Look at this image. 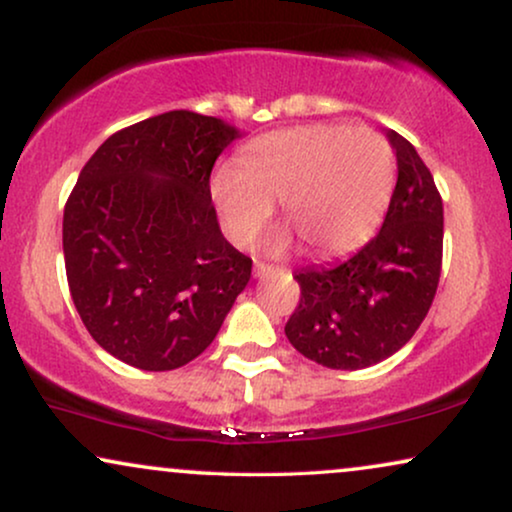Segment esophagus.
I'll return each mask as SVG.
<instances>
[{
	"instance_id": "esophagus-1",
	"label": "esophagus",
	"mask_w": 512,
	"mask_h": 512,
	"mask_svg": "<svg viewBox=\"0 0 512 512\" xmlns=\"http://www.w3.org/2000/svg\"><path fill=\"white\" fill-rule=\"evenodd\" d=\"M274 271H278V269H274V267H271V264H264V262H255V276H257V278H264V276L274 274Z\"/></svg>"
}]
</instances>
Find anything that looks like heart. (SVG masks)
<instances>
[{
	"label": "heart",
	"instance_id": "b5f03b06",
	"mask_svg": "<svg viewBox=\"0 0 512 512\" xmlns=\"http://www.w3.org/2000/svg\"><path fill=\"white\" fill-rule=\"evenodd\" d=\"M395 185V156L370 128L306 124L260 135L210 192L236 243L260 236L281 199L283 215L311 250L342 255L379 227Z\"/></svg>",
	"mask_w": 512,
	"mask_h": 512
}]
</instances>
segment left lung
<instances>
[{
	"label": "left lung",
	"instance_id": "8db88e82",
	"mask_svg": "<svg viewBox=\"0 0 512 512\" xmlns=\"http://www.w3.org/2000/svg\"><path fill=\"white\" fill-rule=\"evenodd\" d=\"M395 182L379 234L332 267L295 271L299 306L290 344L330 370H363L410 342L431 309L442 269V199L410 142L386 131Z\"/></svg>",
	"mask_w": 512,
	"mask_h": 512
}]
</instances>
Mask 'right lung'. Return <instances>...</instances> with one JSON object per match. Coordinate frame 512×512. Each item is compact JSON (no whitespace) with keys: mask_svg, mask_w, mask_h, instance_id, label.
<instances>
[{"mask_svg":"<svg viewBox=\"0 0 512 512\" xmlns=\"http://www.w3.org/2000/svg\"><path fill=\"white\" fill-rule=\"evenodd\" d=\"M241 131L173 109L114 133L79 173L63 215L72 302L109 356L147 372L213 342L252 260L222 236L210 170Z\"/></svg>","mask_w":512,"mask_h":512,"instance_id":"1","label":"right lung"}]
</instances>
